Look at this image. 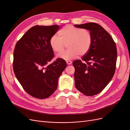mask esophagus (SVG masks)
<instances>
[{
    "mask_svg": "<svg viewBox=\"0 0 130 130\" xmlns=\"http://www.w3.org/2000/svg\"><path fill=\"white\" fill-rule=\"evenodd\" d=\"M66 62L68 65H70V64H71L72 63V62L71 61H67Z\"/></svg>",
    "mask_w": 130,
    "mask_h": 130,
    "instance_id": "esophagus-1",
    "label": "esophagus"
}]
</instances>
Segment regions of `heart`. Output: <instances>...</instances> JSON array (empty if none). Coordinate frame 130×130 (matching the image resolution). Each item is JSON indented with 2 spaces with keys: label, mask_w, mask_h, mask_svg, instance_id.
<instances>
[{
  "label": "heart",
  "mask_w": 130,
  "mask_h": 130,
  "mask_svg": "<svg viewBox=\"0 0 130 130\" xmlns=\"http://www.w3.org/2000/svg\"><path fill=\"white\" fill-rule=\"evenodd\" d=\"M58 36L53 35L50 38L51 48L57 53L64 50L67 44L68 49L58 54L57 57L66 61L76 58L78 55H84L87 53L92 44V36L90 31L68 25L58 32Z\"/></svg>",
  "instance_id": "1"
}]
</instances>
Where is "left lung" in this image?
Wrapping results in <instances>:
<instances>
[{
	"label": "left lung",
	"instance_id": "8db88e82",
	"mask_svg": "<svg viewBox=\"0 0 130 130\" xmlns=\"http://www.w3.org/2000/svg\"><path fill=\"white\" fill-rule=\"evenodd\" d=\"M89 30L92 42L82 61H74L76 88L84 95L93 96L100 93L115 74L117 58L116 43L109 34L95 23L74 25ZM84 61V62H82Z\"/></svg>",
	"mask_w": 130,
	"mask_h": 130
}]
</instances>
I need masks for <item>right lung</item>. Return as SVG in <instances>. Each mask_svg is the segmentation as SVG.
<instances>
[{"instance_id": "right-lung-1", "label": "right lung", "mask_w": 130, "mask_h": 130, "mask_svg": "<svg viewBox=\"0 0 130 130\" xmlns=\"http://www.w3.org/2000/svg\"><path fill=\"white\" fill-rule=\"evenodd\" d=\"M60 26L35 25L17 42L14 49L15 75L25 91L38 99H46L52 95L67 67L66 61L60 58L48 64L54 56L50 38Z\"/></svg>"}]
</instances>
